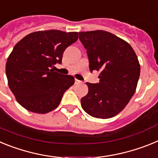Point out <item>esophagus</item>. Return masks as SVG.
Here are the masks:
<instances>
[{
    "label": "esophagus",
    "mask_w": 158,
    "mask_h": 158,
    "mask_svg": "<svg viewBox=\"0 0 158 158\" xmlns=\"http://www.w3.org/2000/svg\"><path fill=\"white\" fill-rule=\"evenodd\" d=\"M81 83H82V81L77 80V79H75V84H81Z\"/></svg>",
    "instance_id": "1"
}]
</instances>
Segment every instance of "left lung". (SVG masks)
Instances as JSON below:
<instances>
[{
	"label": "left lung",
	"mask_w": 158,
	"mask_h": 158,
	"mask_svg": "<svg viewBox=\"0 0 158 158\" xmlns=\"http://www.w3.org/2000/svg\"><path fill=\"white\" fill-rule=\"evenodd\" d=\"M87 50L90 71L100 72V82H87L89 93L81 100L84 111L98 118L115 116L135 94L140 64L127 42L102 30L79 32Z\"/></svg>",
	"instance_id": "obj_1"
}]
</instances>
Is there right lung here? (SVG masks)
<instances>
[{
	"label": "right lung",
	"mask_w": 158,
	"mask_h": 158,
	"mask_svg": "<svg viewBox=\"0 0 158 158\" xmlns=\"http://www.w3.org/2000/svg\"><path fill=\"white\" fill-rule=\"evenodd\" d=\"M77 39V32L39 31L15 45L5 71L9 89L25 109L45 114L58 107L64 93L75 80L51 68L62 62L65 50Z\"/></svg>",
	"instance_id": "obj_1"
}]
</instances>
